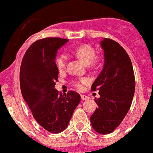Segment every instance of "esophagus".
Returning <instances> with one entry per match:
<instances>
[{
    "mask_svg": "<svg viewBox=\"0 0 153 153\" xmlns=\"http://www.w3.org/2000/svg\"><path fill=\"white\" fill-rule=\"evenodd\" d=\"M81 98H82V100H89V97H88V96L86 95H81Z\"/></svg>",
    "mask_w": 153,
    "mask_h": 153,
    "instance_id": "obj_1",
    "label": "esophagus"
}]
</instances>
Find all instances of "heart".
<instances>
[{"label": "heart", "mask_w": 153, "mask_h": 153, "mask_svg": "<svg viewBox=\"0 0 153 153\" xmlns=\"http://www.w3.org/2000/svg\"><path fill=\"white\" fill-rule=\"evenodd\" d=\"M73 53L75 56L79 59L82 62L86 65H94L97 64L99 59L98 57L95 56V50L91 46L88 44H83L78 46L73 50ZM67 58L65 55L62 54L58 56L56 59V65L59 71H62L66 66ZM88 82L87 78H81L78 81L73 82V85L78 90H81L83 88V85H86Z\"/></svg>", "instance_id": "1"}]
</instances>
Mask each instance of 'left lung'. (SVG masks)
<instances>
[{
    "label": "left lung",
    "instance_id": "obj_1",
    "mask_svg": "<svg viewBox=\"0 0 153 153\" xmlns=\"http://www.w3.org/2000/svg\"><path fill=\"white\" fill-rule=\"evenodd\" d=\"M104 68L91 86L99 91L98 106L90 117L93 129L100 134L114 131L123 121L132 104L135 92V76L130 57L116 41L104 38Z\"/></svg>",
    "mask_w": 153,
    "mask_h": 153
}]
</instances>
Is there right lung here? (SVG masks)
Instances as JSON below:
<instances>
[{"instance_id": "right-lung-1", "label": "right lung", "mask_w": 153, "mask_h": 153, "mask_svg": "<svg viewBox=\"0 0 153 153\" xmlns=\"http://www.w3.org/2000/svg\"><path fill=\"white\" fill-rule=\"evenodd\" d=\"M68 41L57 37L36 41L27 50L20 65L23 99L34 119L53 133L65 130L81 100L77 92L69 91L62 94L55 88L59 75L55 62L57 51Z\"/></svg>"}]
</instances>
